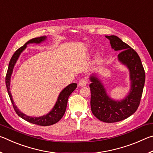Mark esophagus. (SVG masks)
<instances>
[{"label": "esophagus", "instance_id": "34e87169", "mask_svg": "<svg viewBox=\"0 0 153 153\" xmlns=\"http://www.w3.org/2000/svg\"><path fill=\"white\" fill-rule=\"evenodd\" d=\"M87 83H88L87 79H86V78L82 79L79 82V85L80 86H85L87 84Z\"/></svg>", "mask_w": 153, "mask_h": 153}]
</instances>
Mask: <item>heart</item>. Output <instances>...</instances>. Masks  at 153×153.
I'll list each match as a JSON object with an SVG mask.
<instances>
[{"instance_id": "1", "label": "heart", "mask_w": 153, "mask_h": 153, "mask_svg": "<svg viewBox=\"0 0 153 153\" xmlns=\"http://www.w3.org/2000/svg\"><path fill=\"white\" fill-rule=\"evenodd\" d=\"M100 59V56L99 55H97V61H98Z\"/></svg>"}]
</instances>
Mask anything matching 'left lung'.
Masks as SVG:
<instances>
[{"mask_svg":"<svg viewBox=\"0 0 153 153\" xmlns=\"http://www.w3.org/2000/svg\"><path fill=\"white\" fill-rule=\"evenodd\" d=\"M111 47L120 51L118 60L128 67L131 88L124 99L114 100L108 97L101 81L94 75L90 77L91 111L96 117L106 123H115L125 120L136 112L139 107L145 82L144 67L138 53L116 36H105Z\"/></svg>","mask_w":153,"mask_h":153,"instance_id":"8db88e82","label":"left lung"}]
</instances>
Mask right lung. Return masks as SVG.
Wrapping results in <instances>:
<instances>
[{"label": "right lung", "mask_w": 153, "mask_h": 153, "mask_svg": "<svg viewBox=\"0 0 153 153\" xmlns=\"http://www.w3.org/2000/svg\"><path fill=\"white\" fill-rule=\"evenodd\" d=\"M46 40V36H41V37L32 38V39L27 41L24 46L20 47L19 49H17V50L15 52L13 55L12 56L11 60H10L8 67V70H7L6 75V78H5V82H6L7 91H8L10 99H11V101L13 104V107L14 110L15 112H16V113L20 117L24 119V120L28 121V122L42 126H48L53 125V124L57 123L58 121L63 117L65 112L67 105V100H68L69 95H70L77 88V84H76V83L70 84L62 90L59 95L57 101L56 102V104L54 106L53 109H52L48 113H47L45 115L41 116V117H33L27 116L26 115H25L24 113H23L22 112H21V111L17 108V106L14 104L13 100L12 95L11 94V92H10V82H11V74L13 73V70L15 65L16 63L20 54L25 50V48H26L27 45L31 43L40 44L44 42V41Z\"/></svg>", "instance_id": "add662e5"}]
</instances>
